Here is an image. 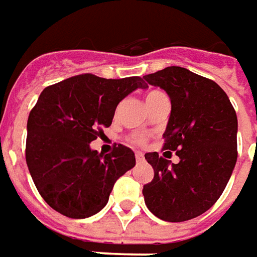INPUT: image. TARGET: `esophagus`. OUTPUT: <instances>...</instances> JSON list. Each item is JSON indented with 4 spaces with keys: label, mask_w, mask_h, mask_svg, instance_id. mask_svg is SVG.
Masks as SVG:
<instances>
[{
    "label": "esophagus",
    "mask_w": 257,
    "mask_h": 257,
    "mask_svg": "<svg viewBox=\"0 0 257 257\" xmlns=\"http://www.w3.org/2000/svg\"><path fill=\"white\" fill-rule=\"evenodd\" d=\"M135 158H136V162H142L143 160L142 152H135Z\"/></svg>",
    "instance_id": "34e87169"
}]
</instances>
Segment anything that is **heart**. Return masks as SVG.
I'll list each match as a JSON object with an SVG mask.
<instances>
[{
  "instance_id": "1",
  "label": "heart",
  "mask_w": 257,
  "mask_h": 257,
  "mask_svg": "<svg viewBox=\"0 0 257 257\" xmlns=\"http://www.w3.org/2000/svg\"><path fill=\"white\" fill-rule=\"evenodd\" d=\"M159 95H163V92L162 91H151L148 95H146V102H149L151 99L156 98ZM131 142L136 143V145H142L145 142V136L143 135H134L131 138Z\"/></svg>"
}]
</instances>
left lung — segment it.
I'll return each instance as SVG.
<instances>
[{
  "label": "left lung",
  "mask_w": 257,
  "mask_h": 257,
  "mask_svg": "<svg viewBox=\"0 0 257 257\" xmlns=\"http://www.w3.org/2000/svg\"><path fill=\"white\" fill-rule=\"evenodd\" d=\"M163 88L172 102L166 151L179 163L146 153L155 176L143 186L145 204L167 222H183L208 211L224 193L238 158V118L225 91L209 78L177 66L143 76Z\"/></svg>",
  "instance_id": "1"
}]
</instances>
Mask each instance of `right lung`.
<instances>
[{
  "label": "right lung",
  "instance_id": "obj_1",
  "mask_svg": "<svg viewBox=\"0 0 257 257\" xmlns=\"http://www.w3.org/2000/svg\"><path fill=\"white\" fill-rule=\"evenodd\" d=\"M141 77L80 74L46 87L28 118L26 165L42 198L69 218H88L108 202L115 181L135 166L123 145L102 155L90 143L112 123L116 105Z\"/></svg>",
  "mask_w": 257,
  "mask_h": 257
}]
</instances>
